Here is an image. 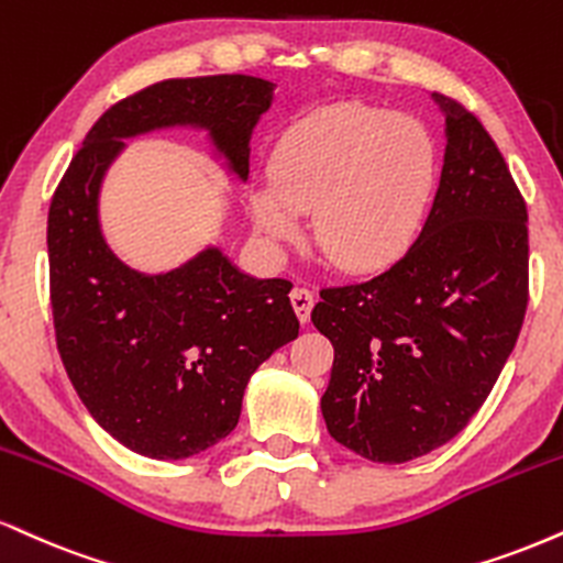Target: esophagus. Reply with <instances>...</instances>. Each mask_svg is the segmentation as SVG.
<instances>
[{
	"label": "esophagus",
	"instance_id": "34e87169",
	"mask_svg": "<svg viewBox=\"0 0 563 563\" xmlns=\"http://www.w3.org/2000/svg\"><path fill=\"white\" fill-rule=\"evenodd\" d=\"M290 303H294L296 309V317H299L301 322H309V314H311V307H314V294H311L309 288H294L290 290Z\"/></svg>",
	"mask_w": 563,
	"mask_h": 563
}]
</instances>
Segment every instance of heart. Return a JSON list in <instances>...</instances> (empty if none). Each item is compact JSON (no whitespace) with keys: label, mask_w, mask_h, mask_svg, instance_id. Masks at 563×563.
<instances>
[{"label":"heart","mask_w":563,"mask_h":563,"mask_svg":"<svg viewBox=\"0 0 563 563\" xmlns=\"http://www.w3.org/2000/svg\"><path fill=\"white\" fill-rule=\"evenodd\" d=\"M269 186L249 194L254 225L273 246L314 243L346 269L390 264L417 239L438 183V152L417 120L343 104L311 114L277 141Z\"/></svg>","instance_id":"obj_1"}]
</instances>
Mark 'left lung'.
Listing matches in <instances>:
<instances>
[{
    "mask_svg": "<svg viewBox=\"0 0 563 563\" xmlns=\"http://www.w3.org/2000/svg\"><path fill=\"white\" fill-rule=\"evenodd\" d=\"M445 114L440 186L419 239L367 280L320 290L311 322L335 349L322 417L338 443L404 464L466 428L517 343L530 286L527 205L483 123Z\"/></svg>",
    "mask_w": 563,
    "mask_h": 563,
    "instance_id": "obj_1",
    "label": "left lung"
}]
</instances>
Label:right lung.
Instances as JSON below:
<instances>
[{
	"mask_svg": "<svg viewBox=\"0 0 563 563\" xmlns=\"http://www.w3.org/2000/svg\"><path fill=\"white\" fill-rule=\"evenodd\" d=\"M275 84L254 76L170 78L112 104L52 196L46 249L57 349L80 401L114 440L148 459H188L241 417L256 367L299 335L290 283L241 273L217 246L144 275L107 246L99 191L125 139L199 128L239 180Z\"/></svg>",
	"mask_w": 563,
	"mask_h": 563,
	"instance_id": "right-lung-1",
	"label": "right lung"
}]
</instances>
